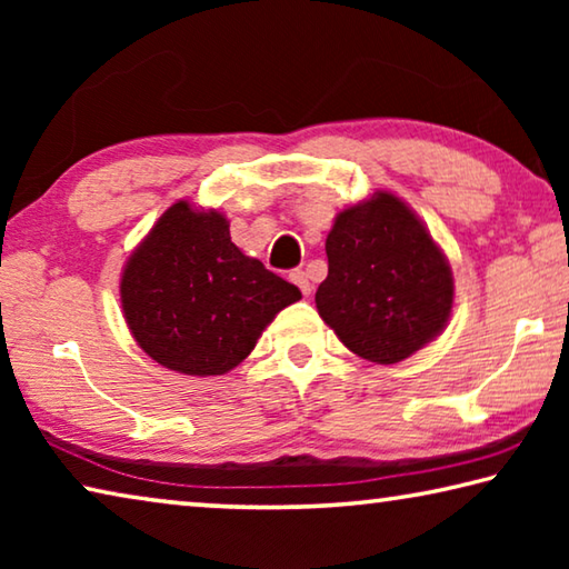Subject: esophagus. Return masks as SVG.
I'll return each mask as SVG.
<instances>
[{
    "label": "esophagus",
    "instance_id": "34e87169",
    "mask_svg": "<svg viewBox=\"0 0 569 569\" xmlns=\"http://www.w3.org/2000/svg\"><path fill=\"white\" fill-rule=\"evenodd\" d=\"M291 281L301 288L303 296H311V281H308V276H306V271H301V268L291 271Z\"/></svg>",
    "mask_w": 569,
    "mask_h": 569
}]
</instances>
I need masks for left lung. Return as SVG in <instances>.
<instances>
[{
	"label": "left lung",
	"mask_w": 569,
	"mask_h": 569,
	"mask_svg": "<svg viewBox=\"0 0 569 569\" xmlns=\"http://www.w3.org/2000/svg\"><path fill=\"white\" fill-rule=\"evenodd\" d=\"M316 308L346 349L373 363L409 359L441 333L455 278L429 230L391 192L346 208L326 238Z\"/></svg>",
	"instance_id": "left-lung-1"
}]
</instances>
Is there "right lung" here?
<instances>
[{"label":"right lung","mask_w":569,"mask_h":569,"mask_svg":"<svg viewBox=\"0 0 569 569\" xmlns=\"http://www.w3.org/2000/svg\"><path fill=\"white\" fill-rule=\"evenodd\" d=\"M226 216L170 206L122 271V313L150 359L188 377H220L253 351L301 291L243 256Z\"/></svg>","instance_id":"obj_1"}]
</instances>
